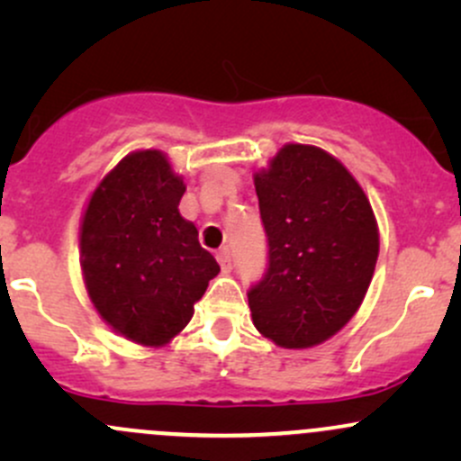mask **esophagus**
Listing matches in <instances>:
<instances>
[{
    "label": "esophagus",
    "mask_w": 461,
    "mask_h": 461,
    "mask_svg": "<svg viewBox=\"0 0 461 461\" xmlns=\"http://www.w3.org/2000/svg\"><path fill=\"white\" fill-rule=\"evenodd\" d=\"M216 260H219V264H221V268H223V273H227V271H231V251L227 247H223L221 249L219 253H216Z\"/></svg>",
    "instance_id": "34e87169"
}]
</instances>
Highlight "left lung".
I'll use <instances>...</instances> for the list:
<instances>
[{"label": "left lung", "instance_id": "8db88e82", "mask_svg": "<svg viewBox=\"0 0 461 461\" xmlns=\"http://www.w3.org/2000/svg\"><path fill=\"white\" fill-rule=\"evenodd\" d=\"M268 271L249 290L256 330L284 348H310L356 316L379 256L373 205L336 156L285 142L253 173Z\"/></svg>", "mask_w": 461, "mask_h": 461}]
</instances>
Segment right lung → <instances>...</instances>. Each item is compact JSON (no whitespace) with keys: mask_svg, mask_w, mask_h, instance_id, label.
Here are the masks:
<instances>
[{"mask_svg":"<svg viewBox=\"0 0 461 461\" xmlns=\"http://www.w3.org/2000/svg\"><path fill=\"white\" fill-rule=\"evenodd\" d=\"M184 177L160 149H136L99 179L79 221V267L114 333L164 347L188 325L221 267L179 214Z\"/></svg>","mask_w":461,"mask_h":461,"instance_id":"obj_1","label":"right lung"}]
</instances>
